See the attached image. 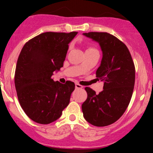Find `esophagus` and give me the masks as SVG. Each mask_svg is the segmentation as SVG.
<instances>
[{"instance_id": "1", "label": "esophagus", "mask_w": 153, "mask_h": 153, "mask_svg": "<svg viewBox=\"0 0 153 153\" xmlns=\"http://www.w3.org/2000/svg\"><path fill=\"white\" fill-rule=\"evenodd\" d=\"M75 88L76 89H81V88H83V86H81V85H79V83H76V84H75Z\"/></svg>"}]
</instances>
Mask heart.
Returning <instances> with one entry per match:
<instances>
[{
	"instance_id": "b5f03b06",
	"label": "heart",
	"mask_w": 153,
	"mask_h": 153,
	"mask_svg": "<svg viewBox=\"0 0 153 153\" xmlns=\"http://www.w3.org/2000/svg\"><path fill=\"white\" fill-rule=\"evenodd\" d=\"M88 50H95V49H94V48H89Z\"/></svg>"
}]
</instances>
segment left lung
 Segmentation results:
<instances>
[{"mask_svg": "<svg viewBox=\"0 0 153 153\" xmlns=\"http://www.w3.org/2000/svg\"><path fill=\"white\" fill-rule=\"evenodd\" d=\"M98 43L102 53L96 75L104 81L103 90L86 87L87 99L82 104L85 120L95 126H106L122 117L129 106L135 84V67L126 46L113 35L104 32L83 33Z\"/></svg>", "mask_w": 153, "mask_h": 153, "instance_id": "1", "label": "left lung"}]
</instances>
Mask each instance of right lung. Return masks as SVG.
<instances>
[{
    "label": "right lung",
    "mask_w": 153,
    "mask_h": 153,
    "mask_svg": "<svg viewBox=\"0 0 153 153\" xmlns=\"http://www.w3.org/2000/svg\"><path fill=\"white\" fill-rule=\"evenodd\" d=\"M77 32L40 33L27 42L17 60L14 83L24 113L40 124L60 118L68 106L75 84H65L52 78L63 66L69 44Z\"/></svg>",
    "instance_id": "obj_1"
}]
</instances>
